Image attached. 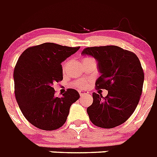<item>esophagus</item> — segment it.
<instances>
[{
    "instance_id": "1",
    "label": "esophagus",
    "mask_w": 157,
    "mask_h": 157,
    "mask_svg": "<svg viewBox=\"0 0 157 157\" xmlns=\"http://www.w3.org/2000/svg\"><path fill=\"white\" fill-rule=\"evenodd\" d=\"M79 94L82 98V97H84V96H86V95H88L89 92L88 91H86V90H79Z\"/></svg>"
}]
</instances>
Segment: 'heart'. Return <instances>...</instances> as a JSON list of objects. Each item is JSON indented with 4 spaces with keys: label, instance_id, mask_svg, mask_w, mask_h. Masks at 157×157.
Wrapping results in <instances>:
<instances>
[{
    "label": "heart",
    "instance_id": "b5f03b06",
    "mask_svg": "<svg viewBox=\"0 0 157 157\" xmlns=\"http://www.w3.org/2000/svg\"><path fill=\"white\" fill-rule=\"evenodd\" d=\"M77 86L78 87H80V88H84L86 86V84L84 83V82H78L77 83Z\"/></svg>",
    "mask_w": 157,
    "mask_h": 157
}]
</instances>
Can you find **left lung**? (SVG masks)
Instances as JSON below:
<instances>
[{"label":"left lung","instance_id":"left-lung-1","mask_svg":"<svg viewBox=\"0 0 157 157\" xmlns=\"http://www.w3.org/2000/svg\"><path fill=\"white\" fill-rule=\"evenodd\" d=\"M82 55L97 60L100 77L96 88L108 90L105 98L93 94V104L87 108L90 120L102 128L121 125L133 114L142 92L144 72L139 59L116 45L86 48Z\"/></svg>","mask_w":157,"mask_h":157}]
</instances>
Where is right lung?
I'll return each instance as SVG.
<instances>
[{
  "mask_svg": "<svg viewBox=\"0 0 157 157\" xmlns=\"http://www.w3.org/2000/svg\"><path fill=\"white\" fill-rule=\"evenodd\" d=\"M79 48L46 42L27 48L19 56L13 72L15 95L24 117L34 127L53 130L66 122L79 94L68 89L56 97L52 85L63 80L62 62Z\"/></svg>",
  "mask_w": 157,
  "mask_h": 157,
  "instance_id": "1",
  "label": "right lung"
}]
</instances>
